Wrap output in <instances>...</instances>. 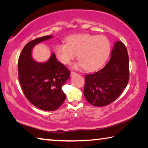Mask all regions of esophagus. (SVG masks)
Listing matches in <instances>:
<instances>
[{
  "label": "esophagus",
  "mask_w": 148,
  "mask_h": 148,
  "mask_svg": "<svg viewBox=\"0 0 148 148\" xmlns=\"http://www.w3.org/2000/svg\"><path fill=\"white\" fill-rule=\"evenodd\" d=\"M77 73L76 72H73V71H71V76H74V75H75V74H76Z\"/></svg>",
  "instance_id": "1"
}]
</instances>
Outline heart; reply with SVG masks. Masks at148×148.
Returning <instances> with one entry per match:
<instances>
[{
  "label": "heart",
  "instance_id": "1",
  "mask_svg": "<svg viewBox=\"0 0 148 148\" xmlns=\"http://www.w3.org/2000/svg\"><path fill=\"white\" fill-rule=\"evenodd\" d=\"M66 44H58L56 54L62 63L69 64L77 54L80 66L87 71H94L103 65L110 52V41L104 36L91 34L72 35Z\"/></svg>",
  "mask_w": 148,
  "mask_h": 148
}]
</instances>
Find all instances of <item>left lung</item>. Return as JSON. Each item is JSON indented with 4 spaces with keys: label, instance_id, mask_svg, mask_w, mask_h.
<instances>
[{
    "label": "left lung",
    "instance_id": "obj_1",
    "mask_svg": "<svg viewBox=\"0 0 148 148\" xmlns=\"http://www.w3.org/2000/svg\"><path fill=\"white\" fill-rule=\"evenodd\" d=\"M129 79L127 49L121 42L117 41L106 66L101 71L85 76L84 96L87 102L93 106H106L121 94Z\"/></svg>",
    "mask_w": 148,
    "mask_h": 148
}]
</instances>
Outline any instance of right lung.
I'll return each instance as SVG.
<instances>
[{"mask_svg":"<svg viewBox=\"0 0 148 148\" xmlns=\"http://www.w3.org/2000/svg\"><path fill=\"white\" fill-rule=\"evenodd\" d=\"M51 38L52 36H44L28 42L17 63L19 81L25 96L34 106L45 111H53L63 103L66 95L62 86L71 76L69 70L57 61L53 53L45 62L32 59V48Z\"/></svg>","mask_w":148,"mask_h":148,"instance_id":"add662e5","label":"right lung"}]
</instances>
